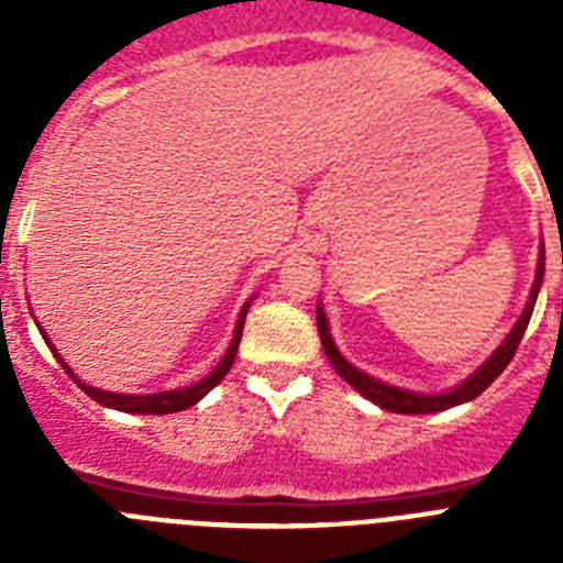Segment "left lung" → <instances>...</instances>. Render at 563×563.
I'll use <instances>...</instances> for the list:
<instances>
[{"label":"left lung","instance_id":"left-lung-1","mask_svg":"<svg viewBox=\"0 0 563 563\" xmlns=\"http://www.w3.org/2000/svg\"><path fill=\"white\" fill-rule=\"evenodd\" d=\"M541 278H544V245H541V256H539V267H536V282H533V290H530V301H527L525 312H521V318L516 321L514 330H510V335L501 341L499 350L487 357V361L482 363L474 375L467 377V380H462L456 389L442 391V395H417V391H409V389H397V386L375 380V377L366 375V372L355 369V366H352V363L346 361L341 352H338L335 341H332V335H330V324H327V312L321 310V305L316 307L318 335H321V346H324L327 357H330L332 369H335L343 380L350 383L352 389L361 391L366 400H372L375 406H380V409H386V411H395V415H434V411L454 409V406H460V402H467V400H474V397H479L482 391H485L487 386H490V383H494L501 372H505L507 363L514 361L516 350H519V343H521V335H525L527 324H530V316H533Z\"/></svg>","mask_w":563,"mask_h":563}]
</instances>
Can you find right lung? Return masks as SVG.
Masks as SVG:
<instances>
[{
    "label": "right lung",
    "mask_w": 563,
    "mask_h": 563,
    "mask_svg": "<svg viewBox=\"0 0 563 563\" xmlns=\"http://www.w3.org/2000/svg\"><path fill=\"white\" fill-rule=\"evenodd\" d=\"M247 307H251V301H245V307H242V312H239V321H236V330H233L231 346H228V352L222 355V361L217 363V369H213L211 375H206L200 383H194V386H186V389L157 391V395H114V391H101V389H96V386H87V383L78 380V377L73 375V369H69L67 363L62 361V355L56 352L53 341H49L44 332H42V335H44V343H47L49 350L56 352L58 361H62L64 372H67V375L73 377V380H76L78 386H81V389L87 391V395L92 397L96 402H101V406H109V409L126 411V415H174V411L191 409L194 402H200L202 397H206L208 391H211L213 386H217V383H220L222 377L228 375V369L233 366V357H236L239 341H242V327H245Z\"/></svg>",
    "instance_id": "1"
}]
</instances>
